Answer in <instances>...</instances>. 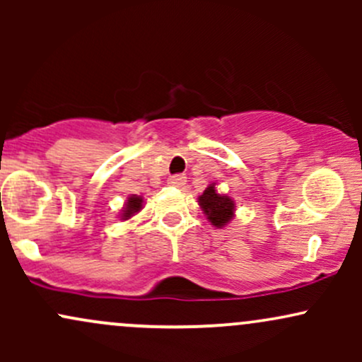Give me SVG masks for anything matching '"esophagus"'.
Returning a JSON list of instances; mask_svg holds the SVG:
<instances>
[{
  "instance_id": "esophagus-1",
  "label": "esophagus",
  "mask_w": 362,
  "mask_h": 362,
  "mask_svg": "<svg viewBox=\"0 0 362 362\" xmlns=\"http://www.w3.org/2000/svg\"><path fill=\"white\" fill-rule=\"evenodd\" d=\"M185 182H187V177L182 175V173H177V175H172V177L168 178V184L170 185H175V187L185 185Z\"/></svg>"
}]
</instances>
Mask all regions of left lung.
Returning a JSON list of instances; mask_svg holds the SVG:
<instances>
[{
  "label": "left lung",
  "instance_id": "8db88e82",
  "mask_svg": "<svg viewBox=\"0 0 362 362\" xmlns=\"http://www.w3.org/2000/svg\"><path fill=\"white\" fill-rule=\"evenodd\" d=\"M216 184H211L207 189L199 195V206L202 207L211 224L216 228H223L224 224L231 221L235 214V204L228 195L218 194Z\"/></svg>",
  "mask_w": 362,
  "mask_h": 362
}]
</instances>
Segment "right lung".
Here are the masks:
<instances>
[{
    "mask_svg": "<svg viewBox=\"0 0 362 362\" xmlns=\"http://www.w3.org/2000/svg\"><path fill=\"white\" fill-rule=\"evenodd\" d=\"M141 207H143V197H139V195L132 194L131 197H127L126 207H124V209H122V216H120V218L129 219V218H131V216H134L136 213H139Z\"/></svg>",
    "mask_w": 362,
    "mask_h": 362,
    "instance_id": "obj_1",
    "label": "right lung"
}]
</instances>
